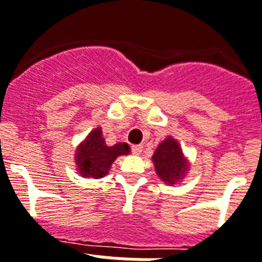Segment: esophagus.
<instances>
[{"label":"esophagus","instance_id":"1","mask_svg":"<svg viewBox=\"0 0 262 262\" xmlns=\"http://www.w3.org/2000/svg\"><path fill=\"white\" fill-rule=\"evenodd\" d=\"M131 151H133L134 155H140L143 151V147L142 145H133V147H131Z\"/></svg>","mask_w":262,"mask_h":262}]
</instances>
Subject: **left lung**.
I'll return each mask as SVG.
<instances>
[{
    "instance_id": "obj_1",
    "label": "left lung",
    "mask_w": 262,
    "mask_h": 262,
    "mask_svg": "<svg viewBox=\"0 0 262 262\" xmlns=\"http://www.w3.org/2000/svg\"><path fill=\"white\" fill-rule=\"evenodd\" d=\"M156 173L165 184L174 185L181 181L189 170L187 159L176 139L168 136L160 143L152 156Z\"/></svg>"
}]
</instances>
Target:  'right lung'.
I'll list each match as a JSON object with an SVG mask.
<instances>
[{
    "mask_svg": "<svg viewBox=\"0 0 262 262\" xmlns=\"http://www.w3.org/2000/svg\"><path fill=\"white\" fill-rule=\"evenodd\" d=\"M128 154L129 145L126 143L106 144L102 128L97 127L76 149L75 160L77 172L82 177L102 178L107 174L111 164L114 163L117 157Z\"/></svg>",
    "mask_w": 262,
    "mask_h": 262,
    "instance_id": "add662e5",
    "label": "right lung"
}]
</instances>
